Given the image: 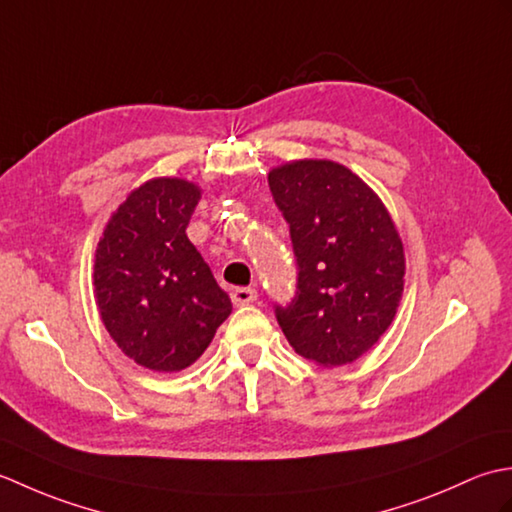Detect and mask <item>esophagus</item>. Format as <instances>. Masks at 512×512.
<instances>
[{
	"label": "esophagus",
	"instance_id": "obj_1",
	"mask_svg": "<svg viewBox=\"0 0 512 512\" xmlns=\"http://www.w3.org/2000/svg\"><path fill=\"white\" fill-rule=\"evenodd\" d=\"M231 299L235 306H248V303H253L257 299V290L255 288H235L231 292Z\"/></svg>",
	"mask_w": 512,
	"mask_h": 512
}]
</instances>
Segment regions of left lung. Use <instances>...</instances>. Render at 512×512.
<instances>
[{
	"instance_id": "left-lung-1",
	"label": "left lung",
	"mask_w": 512,
	"mask_h": 512,
	"mask_svg": "<svg viewBox=\"0 0 512 512\" xmlns=\"http://www.w3.org/2000/svg\"><path fill=\"white\" fill-rule=\"evenodd\" d=\"M290 226L295 297L275 317L299 356L339 367L367 352L394 319L405 255L378 195L330 160H299L268 176Z\"/></svg>"
}]
</instances>
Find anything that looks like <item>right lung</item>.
<instances>
[{"label":"right lung","instance_id":"add662e5","mask_svg":"<svg viewBox=\"0 0 512 512\" xmlns=\"http://www.w3.org/2000/svg\"><path fill=\"white\" fill-rule=\"evenodd\" d=\"M200 189L160 178L118 206L96 248L101 319L121 350L154 372L198 361L231 314L226 292L187 237Z\"/></svg>","mask_w":512,"mask_h":512}]
</instances>
